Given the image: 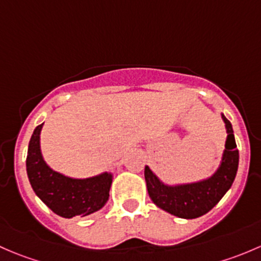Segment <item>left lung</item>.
<instances>
[{
	"mask_svg": "<svg viewBox=\"0 0 261 261\" xmlns=\"http://www.w3.org/2000/svg\"><path fill=\"white\" fill-rule=\"evenodd\" d=\"M222 120L226 125L227 139L221 164L212 177L196 183L167 186L146 165L144 175L147 193L159 208L187 220L201 217L211 211L231 188L238 173L239 150L236 149L232 125L223 115Z\"/></svg>",
	"mask_w": 261,
	"mask_h": 261,
	"instance_id": "left-lung-1",
	"label": "left lung"
}]
</instances>
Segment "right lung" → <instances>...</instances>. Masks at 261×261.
<instances>
[{
	"instance_id": "right-lung-1",
	"label": "right lung",
	"mask_w": 261,
	"mask_h": 261,
	"mask_svg": "<svg viewBox=\"0 0 261 261\" xmlns=\"http://www.w3.org/2000/svg\"><path fill=\"white\" fill-rule=\"evenodd\" d=\"M43 125L34 130L26 158V172L36 196L53 212L64 218L84 217L101 210L109 201L111 173L75 179L53 170L41 155L40 131Z\"/></svg>"
}]
</instances>
